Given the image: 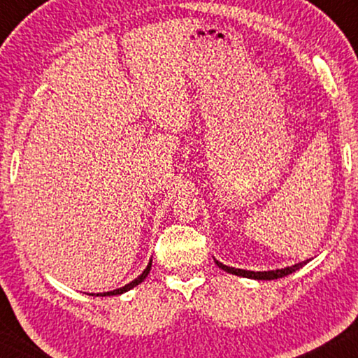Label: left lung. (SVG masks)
<instances>
[{
	"instance_id": "1",
	"label": "left lung",
	"mask_w": 358,
	"mask_h": 358,
	"mask_svg": "<svg viewBox=\"0 0 358 358\" xmlns=\"http://www.w3.org/2000/svg\"><path fill=\"white\" fill-rule=\"evenodd\" d=\"M306 262H310V259H306V261L303 262H298L295 266H290V267H283V268H275V271H264V272H256V271H244V268H236V267H229V266H224L220 261L215 259V264L222 268V271L228 272V273H233V275H238V277H246V278H252V280H275V278H282V277H287L293 273L298 268H301L305 266Z\"/></svg>"
}]
</instances>
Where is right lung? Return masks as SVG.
Masks as SVG:
<instances>
[{"label": "right lung", "mask_w": 358, "mask_h": 358, "mask_svg": "<svg viewBox=\"0 0 358 358\" xmlns=\"http://www.w3.org/2000/svg\"><path fill=\"white\" fill-rule=\"evenodd\" d=\"M150 271H151V261L148 262V266H146V268L143 272L140 273L138 277L135 278V280H131L130 283H127V285H124V287H120V288H117V290H112V292H104V293H90V295H94V296H114V295H122V293H125V292H129V290H131V288L134 287H136V285H140L141 282L145 280L146 277H148V273H150Z\"/></svg>", "instance_id": "1"}]
</instances>
